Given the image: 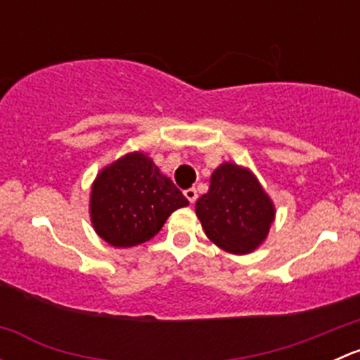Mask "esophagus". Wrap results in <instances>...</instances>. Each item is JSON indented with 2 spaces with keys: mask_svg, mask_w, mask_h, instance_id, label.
Returning a JSON list of instances; mask_svg holds the SVG:
<instances>
[{
  "mask_svg": "<svg viewBox=\"0 0 360 360\" xmlns=\"http://www.w3.org/2000/svg\"><path fill=\"white\" fill-rule=\"evenodd\" d=\"M184 197L188 198V202L190 203H195L197 202V190H195V188H188V190H184Z\"/></svg>",
  "mask_w": 360,
  "mask_h": 360,
  "instance_id": "1",
  "label": "esophagus"
}]
</instances>
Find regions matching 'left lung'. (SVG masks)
I'll list each match as a JSON object with an SVG mask.
<instances>
[{
    "label": "left lung",
    "mask_w": 360,
    "mask_h": 360,
    "mask_svg": "<svg viewBox=\"0 0 360 360\" xmlns=\"http://www.w3.org/2000/svg\"><path fill=\"white\" fill-rule=\"evenodd\" d=\"M207 237L231 254H249L266 238L275 205L252 172L224 162L210 176V186L195 205Z\"/></svg>",
    "instance_id": "left-lung-1"
}]
</instances>
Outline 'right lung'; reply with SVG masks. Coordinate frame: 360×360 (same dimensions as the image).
I'll return each instance as SVG.
<instances>
[{
	"label": "right lung",
	"mask_w": 360,
	"mask_h": 360,
	"mask_svg": "<svg viewBox=\"0 0 360 360\" xmlns=\"http://www.w3.org/2000/svg\"><path fill=\"white\" fill-rule=\"evenodd\" d=\"M188 203L153 160L134 151L97 174L90 193V221L110 245L134 248L153 238L167 217Z\"/></svg>",
	"instance_id": "right-lung-1"
}]
</instances>
